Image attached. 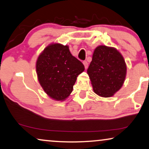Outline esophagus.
Here are the masks:
<instances>
[{
    "instance_id": "34e87169",
    "label": "esophagus",
    "mask_w": 149,
    "mask_h": 149,
    "mask_svg": "<svg viewBox=\"0 0 149 149\" xmlns=\"http://www.w3.org/2000/svg\"><path fill=\"white\" fill-rule=\"evenodd\" d=\"M83 64L85 67V69H87L88 67V62L86 61H83Z\"/></svg>"
}]
</instances>
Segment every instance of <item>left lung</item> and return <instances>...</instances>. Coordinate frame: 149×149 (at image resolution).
Instances as JSON below:
<instances>
[{"instance_id":"obj_1","label":"left lung","mask_w":149,"mask_h":149,"mask_svg":"<svg viewBox=\"0 0 149 149\" xmlns=\"http://www.w3.org/2000/svg\"><path fill=\"white\" fill-rule=\"evenodd\" d=\"M87 73L96 95L111 97L122 87L127 67L123 56L116 49L100 45L94 51Z\"/></svg>"}]
</instances>
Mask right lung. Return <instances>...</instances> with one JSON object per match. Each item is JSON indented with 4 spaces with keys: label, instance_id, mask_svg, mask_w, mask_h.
<instances>
[{
    "label": "right lung",
    "instance_id": "1",
    "mask_svg": "<svg viewBox=\"0 0 149 149\" xmlns=\"http://www.w3.org/2000/svg\"><path fill=\"white\" fill-rule=\"evenodd\" d=\"M38 79L46 94L58 101L65 100L73 91L84 66L71 54L68 45L52 43L40 54L36 63Z\"/></svg>",
    "mask_w": 149,
    "mask_h": 149
}]
</instances>
